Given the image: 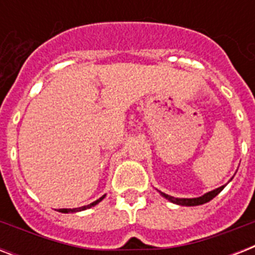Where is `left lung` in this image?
<instances>
[{"instance_id": "left-lung-1", "label": "left lung", "mask_w": 255, "mask_h": 255, "mask_svg": "<svg viewBox=\"0 0 255 255\" xmlns=\"http://www.w3.org/2000/svg\"><path fill=\"white\" fill-rule=\"evenodd\" d=\"M225 188V185L224 186H220V188H217V189L212 190V192H209V193L204 194V196H201V197H197V198H176V197H172V196H168V194L165 193H161L164 196V197L167 198V200H169V201L174 202V204H177V205H185V206H196V205H202V204H205V202L210 201V200H213L216 196H217L220 192H221L222 189Z\"/></svg>"}]
</instances>
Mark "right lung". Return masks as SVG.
Returning a JSON list of instances; mask_svg holds the SVG:
<instances>
[{
  "label": "right lung",
  "mask_w": 255,
  "mask_h": 255,
  "mask_svg": "<svg viewBox=\"0 0 255 255\" xmlns=\"http://www.w3.org/2000/svg\"><path fill=\"white\" fill-rule=\"evenodd\" d=\"M106 196V194H104ZM104 196H102V197L99 198V200H96V201L91 202V204H88V205H85V206H82V208H75V209H59V212H63V213H69V212H79V210H85V209H88V208H91V206L96 205L98 202L102 201L104 198Z\"/></svg>",
  "instance_id": "add662e5"
}]
</instances>
